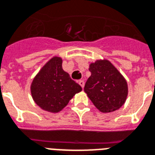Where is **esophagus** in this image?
<instances>
[{"mask_svg":"<svg viewBox=\"0 0 155 155\" xmlns=\"http://www.w3.org/2000/svg\"><path fill=\"white\" fill-rule=\"evenodd\" d=\"M79 84H80V86L82 87V88H84V80H80V81H79Z\"/></svg>","mask_w":155,"mask_h":155,"instance_id":"1","label":"esophagus"}]
</instances>
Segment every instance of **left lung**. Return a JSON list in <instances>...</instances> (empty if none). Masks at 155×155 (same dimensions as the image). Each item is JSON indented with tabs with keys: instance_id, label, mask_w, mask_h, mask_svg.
Returning <instances> with one entry per match:
<instances>
[{
	"instance_id": "obj_1",
	"label": "left lung",
	"mask_w": 155,
	"mask_h": 155,
	"mask_svg": "<svg viewBox=\"0 0 155 155\" xmlns=\"http://www.w3.org/2000/svg\"><path fill=\"white\" fill-rule=\"evenodd\" d=\"M90 77L84 91L101 112H112L125 103L128 94L127 81L110 61L96 60L89 68Z\"/></svg>"
}]
</instances>
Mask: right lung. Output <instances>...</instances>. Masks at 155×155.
I'll use <instances>...</instances> for the list:
<instances>
[{"label": "right lung", "instance_id": "add662e5", "mask_svg": "<svg viewBox=\"0 0 155 155\" xmlns=\"http://www.w3.org/2000/svg\"><path fill=\"white\" fill-rule=\"evenodd\" d=\"M82 87L62 68V59L54 56L43 67L31 84L32 99L43 110L57 113Z\"/></svg>", "mask_w": 155, "mask_h": 155}]
</instances>
